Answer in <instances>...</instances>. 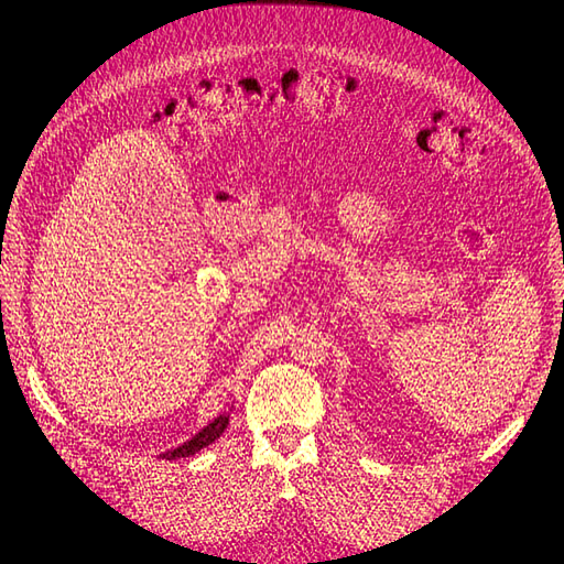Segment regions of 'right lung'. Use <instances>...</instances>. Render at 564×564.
Returning <instances> with one entry per match:
<instances>
[{"instance_id":"1","label":"right lung","mask_w":564,"mask_h":564,"mask_svg":"<svg viewBox=\"0 0 564 564\" xmlns=\"http://www.w3.org/2000/svg\"><path fill=\"white\" fill-rule=\"evenodd\" d=\"M228 419H230V414H220L218 419H214L207 429L204 431H199L193 440H187L185 445H181L178 449H172V452H164L160 458H164V460H174V458H183V456H193L195 452H199V449H204L207 445H212V442L226 431V425H228Z\"/></svg>"}]
</instances>
